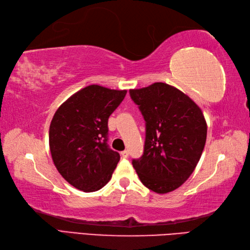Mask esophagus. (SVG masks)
<instances>
[{"label":"esophagus","mask_w":250,"mask_h":250,"mask_svg":"<svg viewBox=\"0 0 250 250\" xmlns=\"http://www.w3.org/2000/svg\"><path fill=\"white\" fill-rule=\"evenodd\" d=\"M120 155H121V157H122V158H128V156H129V151H128V150H124V151H121Z\"/></svg>","instance_id":"1"}]
</instances>
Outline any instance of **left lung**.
I'll return each mask as SVG.
<instances>
[{
	"mask_svg": "<svg viewBox=\"0 0 250 250\" xmlns=\"http://www.w3.org/2000/svg\"><path fill=\"white\" fill-rule=\"evenodd\" d=\"M145 120L144 153L132 160L141 182L158 194L180 188L196 168L207 124L195 102L167 83L130 90Z\"/></svg>",
	"mask_w": 250,
	"mask_h": 250,
	"instance_id": "left-lung-1",
	"label": "left lung"
}]
</instances>
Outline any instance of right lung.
I'll list each match as a JSON object with an SVG mask.
<instances>
[{
  "label": "right lung",
  "mask_w": 250,
  "mask_h": 250,
  "mask_svg": "<svg viewBox=\"0 0 250 250\" xmlns=\"http://www.w3.org/2000/svg\"><path fill=\"white\" fill-rule=\"evenodd\" d=\"M125 90L92 84L58 107L51 121L48 141L58 172L83 192H95L108 183L120 155L107 144L108 118Z\"/></svg>",
  "instance_id": "1"
}]
</instances>
